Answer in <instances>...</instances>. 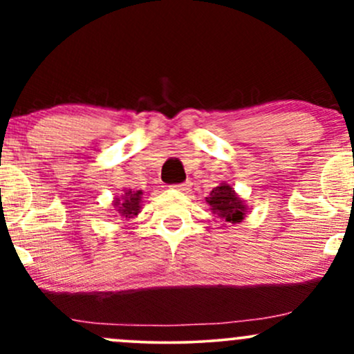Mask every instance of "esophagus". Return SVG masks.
Here are the masks:
<instances>
[{
  "label": "esophagus",
  "instance_id": "1",
  "mask_svg": "<svg viewBox=\"0 0 354 354\" xmlns=\"http://www.w3.org/2000/svg\"><path fill=\"white\" fill-rule=\"evenodd\" d=\"M173 189L176 191H188L189 189V183H180V185H173Z\"/></svg>",
  "mask_w": 354,
  "mask_h": 354
}]
</instances>
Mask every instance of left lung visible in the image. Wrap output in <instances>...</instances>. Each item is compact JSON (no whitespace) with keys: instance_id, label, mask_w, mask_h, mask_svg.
Listing matches in <instances>:
<instances>
[{"instance_id":"left-lung-1","label":"left lung","mask_w":354,"mask_h":354,"mask_svg":"<svg viewBox=\"0 0 354 354\" xmlns=\"http://www.w3.org/2000/svg\"><path fill=\"white\" fill-rule=\"evenodd\" d=\"M211 209L228 223H239L245 218V205L234 194V189L230 185L216 186L206 198Z\"/></svg>"}]
</instances>
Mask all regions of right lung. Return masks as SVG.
I'll return each mask as SVG.
<instances>
[{
  "label": "right lung",
  "instance_id": "obj_1",
  "mask_svg": "<svg viewBox=\"0 0 354 354\" xmlns=\"http://www.w3.org/2000/svg\"><path fill=\"white\" fill-rule=\"evenodd\" d=\"M141 194H143V191H136V193L135 191H126L124 196L121 198V203H120V200L115 201L116 208L121 213V216L133 218L140 213Z\"/></svg>",
  "mask_w": 354,
  "mask_h": 354
}]
</instances>
